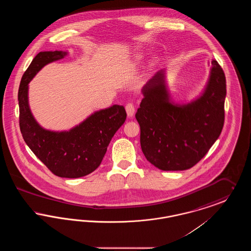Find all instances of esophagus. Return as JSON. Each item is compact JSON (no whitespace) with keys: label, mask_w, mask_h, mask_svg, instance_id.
I'll return each mask as SVG.
<instances>
[{"label":"esophagus","mask_w":251,"mask_h":251,"mask_svg":"<svg viewBox=\"0 0 251 251\" xmlns=\"http://www.w3.org/2000/svg\"><path fill=\"white\" fill-rule=\"evenodd\" d=\"M125 109H126V112H127V116H128L129 118H132L133 115H134V111H135L134 105H133L131 102H129V103L126 104Z\"/></svg>","instance_id":"34e87169"}]
</instances>
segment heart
<instances>
[{"mask_svg": "<svg viewBox=\"0 0 251 251\" xmlns=\"http://www.w3.org/2000/svg\"><path fill=\"white\" fill-rule=\"evenodd\" d=\"M143 55L142 54H139V55H137V57H136V61H140V60L143 59Z\"/></svg>", "mask_w": 251, "mask_h": 251, "instance_id": "heart-1", "label": "heart"}]
</instances>
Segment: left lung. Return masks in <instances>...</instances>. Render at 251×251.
<instances>
[{
	"label": "left lung",
	"instance_id": "obj_1",
	"mask_svg": "<svg viewBox=\"0 0 251 251\" xmlns=\"http://www.w3.org/2000/svg\"><path fill=\"white\" fill-rule=\"evenodd\" d=\"M201 94L189 102H175L169 92L167 70L144 85L135 118L140 125L144 155L165 171L186 170L199 163L219 137L224 125L226 77L212 60Z\"/></svg>",
	"mask_w": 251,
	"mask_h": 251
}]
</instances>
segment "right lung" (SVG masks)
I'll list each match as a JSON object with an SVG mask.
<instances>
[{"label":"right lung","mask_w":251,"mask_h":251,"mask_svg":"<svg viewBox=\"0 0 251 251\" xmlns=\"http://www.w3.org/2000/svg\"><path fill=\"white\" fill-rule=\"evenodd\" d=\"M68 51H40L24 72L19 88L20 128L35 155L56 176L75 179L96 170L115 133L125 122V108L115 104L96 111L69 131H50L36 121L29 105V83L50 63L63 59Z\"/></svg>","instance_id":"right-lung-1"}]
</instances>
